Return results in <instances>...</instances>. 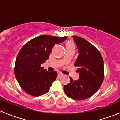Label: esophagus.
<instances>
[{
    "mask_svg": "<svg viewBox=\"0 0 120 120\" xmlns=\"http://www.w3.org/2000/svg\"><path fill=\"white\" fill-rule=\"evenodd\" d=\"M57 75L59 77H61V76H63V74L61 73H60V72H57Z\"/></svg>",
    "mask_w": 120,
    "mask_h": 120,
    "instance_id": "obj_1",
    "label": "esophagus"
}]
</instances>
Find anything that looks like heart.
Segmentation results:
<instances>
[{"mask_svg": "<svg viewBox=\"0 0 120 120\" xmlns=\"http://www.w3.org/2000/svg\"><path fill=\"white\" fill-rule=\"evenodd\" d=\"M67 46H70V47H74V43H73L72 41H68V42L67 43Z\"/></svg>", "mask_w": 120, "mask_h": 120, "instance_id": "obj_1", "label": "heart"}]
</instances>
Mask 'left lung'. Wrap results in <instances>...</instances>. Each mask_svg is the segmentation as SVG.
Returning <instances> with one entry per match:
<instances>
[{
  "instance_id": "obj_1",
  "label": "left lung",
  "mask_w": 120,
  "mask_h": 120,
  "mask_svg": "<svg viewBox=\"0 0 120 120\" xmlns=\"http://www.w3.org/2000/svg\"><path fill=\"white\" fill-rule=\"evenodd\" d=\"M79 51L74 66L78 67L79 79L64 86L68 97L75 100L90 98L96 93L104 79V62L99 51L85 39L73 36Z\"/></svg>"
}]
</instances>
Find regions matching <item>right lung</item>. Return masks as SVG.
Wrapping results in <instances>:
<instances>
[{
	"mask_svg": "<svg viewBox=\"0 0 120 120\" xmlns=\"http://www.w3.org/2000/svg\"><path fill=\"white\" fill-rule=\"evenodd\" d=\"M67 39V37L40 36L28 41L21 49L15 63V75L25 92L33 96L48 92L57 73L47 71L41 64L49 58L55 44L61 43Z\"/></svg>",
	"mask_w": 120,
	"mask_h": 120,
	"instance_id": "obj_1",
	"label": "right lung"
}]
</instances>
